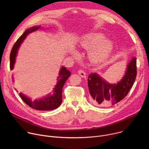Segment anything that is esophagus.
Returning <instances> with one entry per match:
<instances>
[{"instance_id":"34e87169","label":"esophagus","mask_w":149,"mask_h":149,"mask_svg":"<svg viewBox=\"0 0 149 149\" xmlns=\"http://www.w3.org/2000/svg\"><path fill=\"white\" fill-rule=\"evenodd\" d=\"M78 74L82 78H86V72H85L84 71L82 70H79L78 71Z\"/></svg>"}]
</instances>
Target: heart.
<instances>
[{
	"mask_svg": "<svg viewBox=\"0 0 149 149\" xmlns=\"http://www.w3.org/2000/svg\"><path fill=\"white\" fill-rule=\"evenodd\" d=\"M104 36L99 33L87 36L82 42L81 46L84 48H91L102 40ZM113 47V43L111 40H105L92 50L91 55L97 61H103L108 57Z\"/></svg>",
	"mask_w": 149,
	"mask_h": 149,
	"instance_id": "1",
	"label": "heart"
}]
</instances>
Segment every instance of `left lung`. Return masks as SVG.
I'll return each instance as SVG.
<instances>
[{
  "mask_svg": "<svg viewBox=\"0 0 149 149\" xmlns=\"http://www.w3.org/2000/svg\"><path fill=\"white\" fill-rule=\"evenodd\" d=\"M136 75V57L129 62L124 75L116 84L108 82L97 73L90 74L88 87L91 102L99 106H109L120 102L129 93Z\"/></svg>",
  "mask_w": 149,
  "mask_h": 149,
  "instance_id": "8db88e82",
  "label": "left lung"
}]
</instances>
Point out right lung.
<instances>
[{"instance_id":"1","label":"right lung","mask_w":149,"mask_h":149,"mask_svg":"<svg viewBox=\"0 0 149 149\" xmlns=\"http://www.w3.org/2000/svg\"><path fill=\"white\" fill-rule=\"evenodd\" d=\"M40 28V26H35L28 28L17 40L11 50L10 54V68L11 70L13 69L17 51L21 44L22 43L24 40L29 33ZM70 75V71L67 70L65 67H62L59 71V75L57 78L58 82L55 85V88H54L52 94H48L44 97L39 99H35L34 101H32L31 98L25 96L21 93H19V95L27 105L35 110L48 111L56 109L62 103V88L63 86H64L66 81Z\"/></svg>"}]
</instances>
